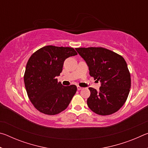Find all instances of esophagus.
<instances>
[{"instance_id":"obj_1","label":"esophagus","mask_w":148,"mask_h":148,"mask_svg":"<svg viewBox=\"0 0 148 148\" xmlns=\"http://www.w3.org/2000/svg\"><path fill=\"white\" fill-rule=\"evenodd\" d=\"M77 90H78V91H79V90H82V89H83V87H79V86H77Z\"/></svg>"}]
</instances>
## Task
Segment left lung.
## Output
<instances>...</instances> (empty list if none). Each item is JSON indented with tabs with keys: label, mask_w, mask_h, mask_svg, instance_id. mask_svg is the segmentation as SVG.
<instances>
[{
	"label": "left lung",
	"mask_w": 148,
	"mask_h": 148,
	"mask_svg": "<svg viewBox=\"0 0 148 148\" xmlns=\"http://www.w3.org/2000/svg\"><path fill=\"white\" fill-rule=\"evenodd\" d=\"M77 53L86 62L89 74L101 82L99 91L89 87L87 104L97 114L107 116L121 108L131 88L130 75L123 57L103 47H79Z\"/></svg>",
	"instance_id": "1"
}]
</instances>
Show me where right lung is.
Returning <instances> with one entry per match:
<instances>
[{
    "mask_svg": "<svg viewBox=\"0 0 148 148\" xmlns=\"http://www.w3.org/2000/svg\"><path fill=\"white\" fill-rule=\"evenodd\" d=\"M76 55L72 47L47 46L29 58L24 74L25 86L30 101L42 113L56 115L68 107L77 87L63 86L56 77L60 76L65 59Z\"/></svg>",
    "mask_w": 148,
    "mask_h": 148,
    "instance_id": "obj_1",
    "label": "right lung"
}]
</instances>
